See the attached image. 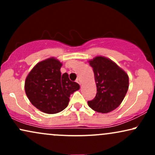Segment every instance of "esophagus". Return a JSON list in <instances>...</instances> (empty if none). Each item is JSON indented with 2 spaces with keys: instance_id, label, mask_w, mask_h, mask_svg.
I'll return each instance as SVG.
<instances>
[{
  "instance_id": "34e87169",
  "label": "esophagus",
  "mask_w": 155,
  "mask_h": 155,
  "mask_svg": "<svg viewBox=\"0 0 155 155\" xmlns=\"http://www.w3.org/2000/svg\"><path fill=\"white\" fill-rule=\"evenodd\" d=\"M76 82H77L78 84H80V85H81V83H82V82H81V80L80 79V78H78V79H76Z\"/></svg>"
}]
</instances>
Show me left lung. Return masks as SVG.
<instances>
[{
    "instance_id": "left-lung-1",
    "label": "left lung",
    "mask_w": 155,
    "mask_h": 155,
    "mask_svg": "<svg viewBox=\"0 0 155 155\" xmlns=\"http://www.w3.org/2000/svg\"><path fill=\"white\" fill-rule=\"evenodd\" d=\"M97 86V93L87 104L99 113H108L120 106L129 87L128 76L116 63L104 57L90 60Z\"/></svg>"
}]
</instances>
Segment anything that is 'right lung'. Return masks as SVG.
Masks as SVG:
<instances>
[{
	"label": "right lung",
	"instance_id": "add662e5",
	"mask_svg": "<svg viewBox=\"0 0 155 155\" xmlns=\"http://www.w3.org/2000/svg\"><path fill=\"white\" fill-rule=\"evenodd\" d=\"M62 63L51 58L37 64L27 76L25 90L35 108L47 114H56L67 107L71 94L79 89L67 73L61 74Z\"/></svg>",
	"mask_w": 155,
	"mask_h": 155
}]
</instances>
